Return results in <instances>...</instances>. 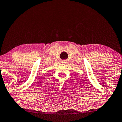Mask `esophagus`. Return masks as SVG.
Returning a JSON list of instances; mask_svg holds the SVG:
<instances>
[{
	"label": "esophagus",
	"instance_id": "obj_1",
	"mask_svg": "<svg viewBox=\"0 0 122 122\" xmlns=\"http://www.w3.org/2000/svg\"><path fill=\"white\" fill-rule=\"evenodd\" d=\"M62 63H67V61H66V60H63Z\"/></svg>",
	"mask_w": 122,
	"mask_h": 122
}]
</instances>
